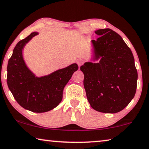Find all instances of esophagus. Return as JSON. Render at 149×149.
Returning a JSON list of instances; mask_svg holds the SVG:
<instances>
[{"instance_id": "esophagus-1", "label": "esophagus", "mask_w": 149, "mask_h": 149, "mask_svg": "<svg viewBox=\"0 0 149 149\" xmlns=\"http://www.w3.org/2000/svg\"><path fill=\"white\" fill-rule=\"evenodd\" d=\"M84 62V60H83V59H81V58H79V59H78V60H77V64H78L79 67H80V66H81L82 64H83Z\"/></svg>"}]
</instances>
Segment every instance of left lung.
<instances>
[{
	"label": "left lung",
	"instance_id": "left-lung-1",
	"mask_svg": "<svg viewBox=\"0 0 149 149\" xmlns=\"http://www.w3.org/2000/svg\"><path fill=\"white\" fill-rule=\"evenodd\" d=\"M91 40L93 60L80 67L87 100L97 111L115 113L128 105L136 93L137 71L131 49L121 36L109 28L95 32Z\"/></svg>",
	"mask_w": 149,
	"mask_h": 149
}]
</instances>
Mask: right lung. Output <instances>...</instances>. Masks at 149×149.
<instances>
[{
	"label": "right lung",
	"instance_id": "right-lung-1",
	"mask_svg": "<svg viewBox=\"0 0 149 149\" xmlns=\"http://www.w3.org/2000/svg\"><path fill=\"white\" fill-rule=\"evenodd\" d=\"M37 32L18 42L7 66V84L17 103L25 109L34 113L49 111L62 100L63 91L74 73L78 70L72 63L48 75L36 77L24 60L22 49Z\"/></svg>",
	"mask_w": 149,
	"mask_h": 149
}]
</instances>
